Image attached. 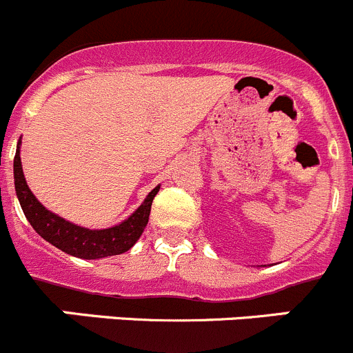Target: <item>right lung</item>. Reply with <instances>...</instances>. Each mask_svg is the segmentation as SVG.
I'll use <instances>...</instances> for the list:
<instances>
[{"label": "right lung", "mask_w": 353, "mask_h": 353, "mask_svg": "<svg viewBox=\"0 0 353 353\" xmlns=\"http://www.w3.org/2000/svg\"><path fill=\"white\" fill-rule=\"evenodd\" d=\"M13 178H15L17 197L32 228L51 245L80 259H101V257L118 256L132 249L148 225L152 201L159 192V185L152 188L145 201L139 205L137 211L120 225L104 230H89L66 221L37 201L23 176L22 161H20V142L15 159H13Z\"/></svg>", "instance_id": "obj_1"}]
</instances>
